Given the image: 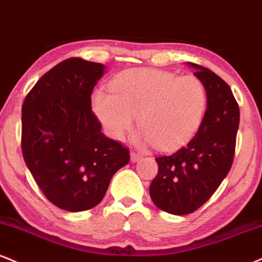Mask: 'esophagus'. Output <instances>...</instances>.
<instances>
[{"instance_id":"1","label":"esophagus","mask_w":262,"mask_h":262,"mask_svg":"<svg viewBox=\"0 0 262 262\" xmlns=\"http://www.w3.org/2000/svg\"><path fill=\"white\" fill-rule=\"evenodd\" d=\"M140 159H141L140 154L135 152V151H132V152H130V160H132V162H138Z\"/></svg>"}]
</instances>
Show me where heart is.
<instances>
[{
	"label": "heart",
	"instance_id": "b5f03b06",
	"mask_svg": "<svg viewBox=\"0 0 262 262\" xmlns=\"http://www.w3.org/2000/svg\"><path fill=\"white\" fill-rule=\"evenodd\" d=\"M110 88L111 93L93 94L91 107L113 139L121 140L130 130L134 115L141 141L161 151L187 145L203 125L209 96L196 75L132 68L116 75Z\"/></svg>",
	"mask_w": 262,
	"mask_h": 262
}]
</instances>
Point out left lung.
<instances>
[{
	"instance_id": "obj_1",
	"label": "left lung",
	"mask_w": 262,
	"mask_h": 262,
	"mask_svg": "<svg viewBox=\"0 0 262 262\" xmlns=\"http://www.w3.org/2000/svg\"><path fill=\"white\" fill-rule=\"evenodd\" d=\"M209 96L200 130L173 155L156 157L159 172L150 196L160 210L188 215L212 196L231 169L239 127V106L231 88L210 69L188 63Z\"/></svg>"
}]
</instances>
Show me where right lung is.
Returning <instances> with one entry per match:
<instances>
[{
	"instance_id": "add662e5",
	"label": "right lung",
	"mask_w": 262,
	"mask_h": 262,
	"mask_svg": "<svg viewBox=\"0 0 262 262\" xmlns=\"http://www.w3.org/2000/svg\"><path fill=\"white\" fill-rule=\"evenodd\" d=\"M105 66L79 57L37 80L21 107V152L43 195L59 209H93L129 150L105 137L91 111V93Z\"/></svg>"
}]
</instances>
